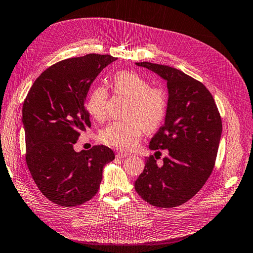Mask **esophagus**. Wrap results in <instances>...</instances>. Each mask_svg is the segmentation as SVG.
I'll return each instance as SVG.
<instances>
[{
    "mask_svg": "<svg viewBox=\"0 0 253 253\" xmlns=\"http://www.w3.org/2000/svg\"><path fill=\"white\" fill-rule=\"evenodd\" d=\"M129 155H131V153H128V152L124 151V150H119V151H117V153H116V156L119 157V158L127 157V156H129Z\"/></svg>",
    "mask_w": 253,
    "mask_h": 253,
    "instance_id": "obj_1",
    "label": "esophagus"
}]
</instances>
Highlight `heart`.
<instances>
[{
    "mask_svg": "<svg viewBox=\"0 0 253 253\" xmlns=\"http://www.w3.org/2000/svg\"><path fill=\"white\" fill-rule=\"evenodd\" d=\"M115 93L128 98L125 120L114 121L101 132L103 142L120 149H133L147 129L160 126L168 111V96L163 88L151 87L148 80L136 73L122 71L113 78ZM109 93L104 86L93 89L87 98L88 113L102 121L108 115Z\"/></svg>",
    "mask_w": 253,
    "mask_h": 253,
    "instance_id": "heart-1",
    "label": "heart"
}]
</instances>
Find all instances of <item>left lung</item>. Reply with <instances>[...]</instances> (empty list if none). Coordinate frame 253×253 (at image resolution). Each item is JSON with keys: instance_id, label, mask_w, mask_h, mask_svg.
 <instances>
[{"instance_id": "1", "label": "left lung", "mask_w": 253, "mask_h": 253, "mask_svg": "<svg viewBox=\"0 0 253 253\" xmlns=\"http://www.w3.org/2000/svg\"><path fill=\"white\" fill-rule=\"evenodd\" d=\"M136 65L165 79L169 98L165 124L150 141L151 150H167L168 155L163 165H157L153 155L145 159L135 190L152 206L173 208L192 198L211 175L220 140L221 118L211 93L202 82L167 65Z\"/></svg>"}]
</instances>
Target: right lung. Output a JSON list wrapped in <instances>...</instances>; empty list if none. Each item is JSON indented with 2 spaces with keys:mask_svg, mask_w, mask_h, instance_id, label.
<instances>
[{
  "mask_svg": "<svg viewBox=\"0 0 253 253\" xmlns=\"http://www.w3.org/2000/svg\"><path fill=\"white\" fill-rule=\"evenodd\" d=\"M117 58L88 53L60 61L36 79L23 103L26 164L42 194L59 206L82 205L95 196L106 164L105 145L76 152L81 132L90 127L85 99L90 84Z\"/></svg>",
  "mask_w": 253,
  "mask_h": 253,
  "instance_id": "right-lung-1",
  "label": "right lung"
}]
</instances>
